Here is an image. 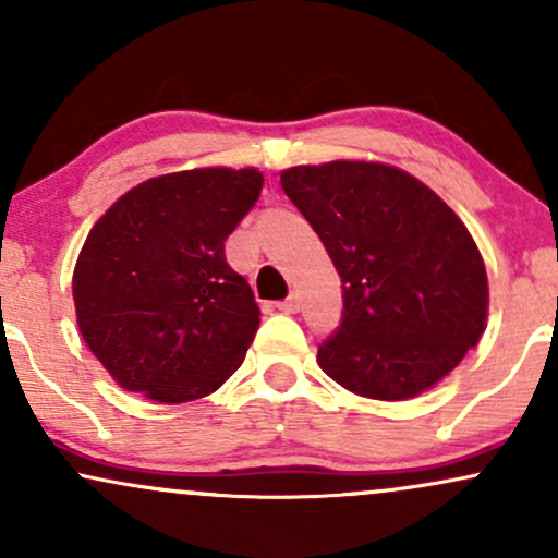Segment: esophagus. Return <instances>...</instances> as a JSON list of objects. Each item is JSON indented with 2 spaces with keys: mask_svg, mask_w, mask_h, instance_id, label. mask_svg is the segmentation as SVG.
I'll return each mask as SVG.
<instances>
[{
  "mask_svg": "<svg viewBox=\"0 0 558 558\" xmlns=\"http://www.w3.org/2000/svg\"><path fill=\"white\" fill-rule=\"evenodd\" d=\"M278 310H280V312H286V315H296V312L301 310V299H299V293H291V296H288V299L278 301Z\"/></svg>",
  "mask_w": 558,
  "mask_h": 558,
  "instance_id": "34e87169",
  "label": "esophagus"
}]
</instances>
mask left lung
<instances>
[{
    "instance_id": "1",
    "label": "left lung",
    "mask_w": 558,
    "mask_h": 558,
    "mask_svg": "<svg viewBox=\"0 0 558 558\" xmlns=\"http://www.w3.org/2000/svg\"><path fill=\"white\" fill-rule=\"evenodd\" d=\"M341 275V325L317 349L332 380L401 401L446 377L477 345L488 278L464 222L409 172L328 162L280 175Z\"/></svg>"
}]
</instances>
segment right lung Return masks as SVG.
<instances>
[{
    "label": "right lung",
    "instance_id": "right-lung-1",
    "mask_svg": "<svg viewBox=\"0 0 558 558\" xmlns=\"http://www.w3.org/2000/svg\"><path fill=\"white\" fill-rule=\"evenodd\" d=\"M257 170L151 178L96 222L73 272L83 341L131 393L202 399L241 367L259 328L226 241L257 204Z\"/></svg>",
    "mask_w": 558,
    "mask_h": 558
}]
</instances>
